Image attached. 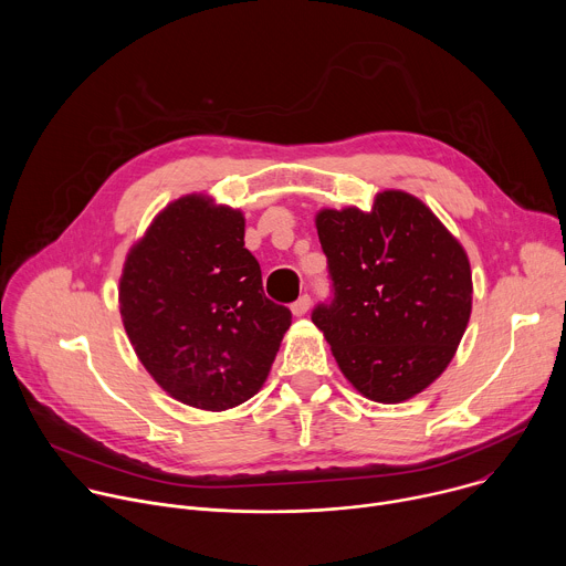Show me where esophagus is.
I'll use <instances>...</instances> for the list:
<instances>
[{"instance_id":"esophagus-1","label":"esophagus","mask_w":566,"mask_h":566,"mask_svg":"<svg viewBox=\"0 0 566 566\" xmlns=\"http://www.w3.org/2000/svg\"><path fill=\"white\" fill-rule=\"evenodd\" d=\"M308 308H311V295H308V293L300 295V297H297V300L291 304V311H293V315H304Z\"/></svg>"}]
</instances>
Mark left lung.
Listing matches in <instances>:
<instances>
[{
    "label": "left lung",
    "mask_w": 566,
    "mask_h": 566,
    "mask_svg": "<svg viewBox=\"0 0 566 566\" xmlns=\"http://www.w3.org/2000/svg\"><path fill=\"white\" fill-rule=\"evenodd\" d=\"M332 297L311 319L347 380L367 398L400 402L452 360L472 308L459 241L417 197L385 190L371 212L322 210Z\"/></svg>",
    "instance_id": "obj_1"
}]
</instances>
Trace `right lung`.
<instances>
[{"label":"right lung","mask_w":566,"mask_h":566,"mask_svg":"<svg viewBox=\"0 0 566 566\" xmlns=\"http://www.w3.org/2000/svg\"><path fill=\"white\" fill-rule=\"evenodd\" d=\"M120 315L151 378L186 406L221 412L266 380L291 311L264 295L262 269L244 249V217L184 197L129 251Z\"/></svg>","instance_id":"obj_1"}]
</instances>
